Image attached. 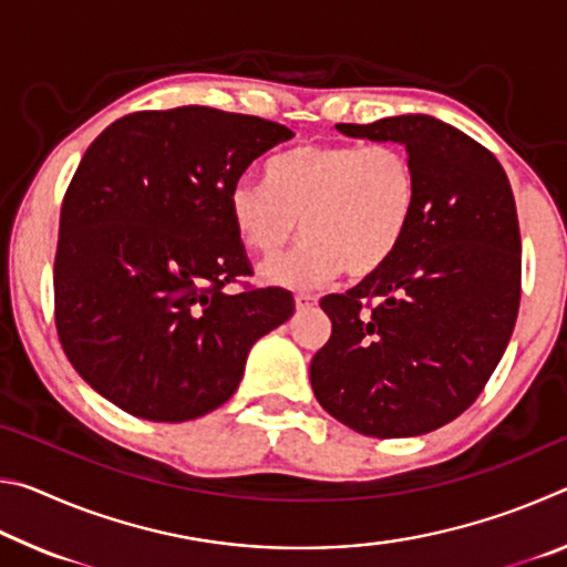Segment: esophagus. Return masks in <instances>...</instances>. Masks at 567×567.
<instances>
[{
  "instance_id": "esophagus-1",
  "label": "esophagus",
  "mask_w": 567,
  "mask_h": 567,
  "mask_svg": "<svg viewBox=\"0 0 567 567\" xmlns=\"http://www.w3.org/2000/svg\"><path fill=\"white\" fill-rule=\"evenodd\" d=\"M312 305H318V297H315V295H305V292L295 295L297 310H307V307H312Z\"/></svg>"
}]
</instances>
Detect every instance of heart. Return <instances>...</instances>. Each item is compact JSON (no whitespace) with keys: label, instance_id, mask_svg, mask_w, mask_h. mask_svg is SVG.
<instances>
[{"label":"heart","instance_id":"obj_1","mask_svg":"<svg viewBox=\"0 0 567 567\" xmlns=\"http://www.w3.org/2000/svg\"><path fill=\"white\" fill-rule=\"evenodd\" d=\"M417 205V172L405 150L378 145H302L265 165V185L239 179L227 215L249 252L275 257L297 223L305 239L265 277L312 290L338 277H368L405 237Z\"/></svg>","mask_w":567,"mask_h":567}]
</instances>
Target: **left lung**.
<instances>
[{"label": "left lung", "instance_id": "1", "mask_svg": "<svg viewBox=\"0 0 567 567\" xmlns=\"http://www.w3.org/2000/svg\"><path fill=\"white\" fill-rule=\"evenodd\" d=\"M398 142L417 205L395 255L320 307L332 334L310 362L320 405L370 437H412L473 405L501 362L520 307V227L491 150L427 114L338 124Z\"/></svg>", "mask_w": 567, "mask_h": 567}]
</instances>
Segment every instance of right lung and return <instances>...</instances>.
I'll return each mask as SVG.
<instances>
[{"label":"right lung","mask_w":567,"mask_h":567,"mask_svg":"<svg viewBox=\"0 0 567 567\" xmlns=\"http://www.w3.org/2000/svg\"><path fill=\"white\" fill-rule=\"evenodd\" d=\"M282 124L213 107L112 122L66 187L54 255V322L82 380L134 417L185 422L235 395L249 348L292 318L252 275L227 192Z\"/></svg>","instance_id":"right-lung-1"}]
</instances>
